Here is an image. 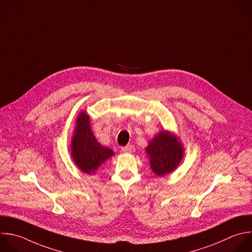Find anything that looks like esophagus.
<instances>
[{
    "label": "esophagus",
    "instance_id": "esophagus-1",
    "mask_svg": "<svg viewBox=\"0 0 252 252\" xmlns=\"http://www.w3.org/2000/svg\"><path fill=\"white\" fill-rule=\"evenodd\" d=\"M122 151L125 152V153H132V152L135 151V147L133 145H131V144H128L126 146L122 147Z\"/></svg>",
    "mask_w": 252,
    "mask_h": 252
}]
</instances>
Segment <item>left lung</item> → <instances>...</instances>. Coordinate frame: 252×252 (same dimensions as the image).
<instances>
[{
  "instance_id": "obj_1",
  "label": "left lung",
  "mask_w": 252,
  "mask_h": 252,
  "mask_svg": "<svg viewBox=\"0 0 252 252\" xmlns=\"http://www.w3.org/2000/svg\"><path fill=\"white\" fill-rule=\"evenodd\" d=\"M145 152L149 157L150 168L155 175L162 177L177 168L183 158L184 148L176 135L163 130L149 142Z\"/></svg>"
}]
</instances>
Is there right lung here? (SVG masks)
<instances>
[{"mask_svg": "<svg viewBox=\"0 0 252 252\" xmlns=\"http://www.w3.org/2000/svg\"><path fill=\"white\" fill-rule=\"evenodd\" d=\"M71 154L78 168L87 174H94L101 164L115 154L111 148L98 142L91 130L90 118L85 112H81L76 120Z\"/></svg>", "mask_w": 252, "mask_h": 252, "instance_id": "right-lung-1", "label": "right lung"}]
</instances>
